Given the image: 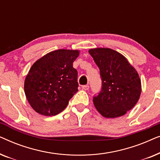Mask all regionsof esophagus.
<instances>
[{
	"instance_id": "1",
	"label": "esophagus",
	"mask_w": 160,
	"mask_h": 160,
	"mask_svg": "<svg viewBox=\"0 0 160 160\" xmlns=\"http://www.w3.org/2000/svg\"><path fill=\"white\" fill-rule=\"evenodd\" d=\"M89 88V85H83L82 86V89H84V90H88Z\"/></svg>"
}]
</instances>
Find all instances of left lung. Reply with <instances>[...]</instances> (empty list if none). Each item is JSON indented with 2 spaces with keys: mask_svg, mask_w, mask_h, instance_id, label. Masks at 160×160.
<instances>
[{
  "mask_svg": "<svg viewBox=\"0 0 160 160\" xmlns=\"http://www.w3.org/2000/svg\"><path fill=\"white\" fill-rule=\"evenodd\" d=\"M89 53L100 69L101 90L93 96L96 109L106 118L121 117L137 103L141 92L138 74L124 57L108 48Z\"/></svg>",
  "mask_w": 160,
  "mask_h": 160,
  "instance_id": "left-lung-1",
  "label": "left lung"
}]
</instances>
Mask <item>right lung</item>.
Instances as JSON below:
<instances>
[{
  "instance_id": "obj_1",
  "label": "right lung",
  "mask_w": 160,
  "mask_h": 160,
  "mask_svg": "<svg viewBox=\"0 0 160 160\" xmlns=\"http://www.w3.org/2000/svg\"><path fill=\"white\" fill-rule=\"evenodd\" d=\"M77 50L58 49L37 60L26 76V98L36 112L55 116L64 110L78 92V72L73 62Z\"/></svg>"
}]
</instances>
